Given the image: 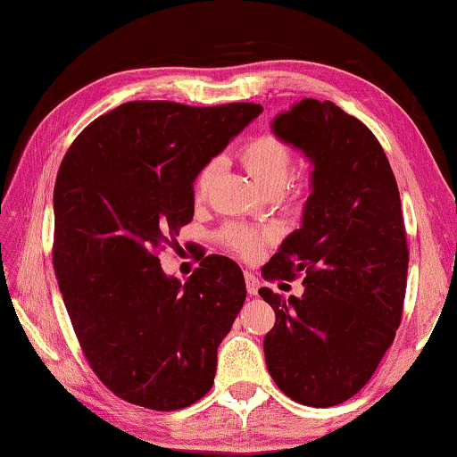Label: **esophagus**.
Masks as SVG:
<instances>
[{"label": "esophagus", "instance_id": "obj_1", "mask_svg": "<svg viewBox=\"0 0 457 457\" xmlns=\"http://www.w3.org/2000/svg\"><path fill=\"white\" fill-rule=\"evenodd\" d=\"M244 278H245V288H247V294H250V296H256L258 294V288H260V280L256 278V274L253 272H244Z\"/></svg>", "mask_w": 457, "mask_h": 457}]
</instances>
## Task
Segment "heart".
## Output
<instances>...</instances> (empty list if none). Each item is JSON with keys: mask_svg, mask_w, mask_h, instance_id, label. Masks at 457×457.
Masks as SVG:
<instances>
[{"mask_svg": "<svg viewBox=\"0 0 457 457\" xmlns=\"http://www.w3.org/2000/svg\"><path fill=\"white\" fill-rule=\"evenodd\" d=\"M239 157H242V163L247 169V173L253 177V181L260 185L262 191L282 193L286 185H288L292 173V153L286 146V143H282L274 135H262L253 138V141L244 146ZM220 159H213L201 167V171L195 177V183H193V193H195L197 199H204L207 195V189H210L215 175L220 173ZM272 237V229H247L239 226L226 229V239L229 247L244 258H256L264 244Z\"/></svg>", "mask_w": 457, "mask_h": 457, "instance_id": "1", "label": "heart"}]
</instances>
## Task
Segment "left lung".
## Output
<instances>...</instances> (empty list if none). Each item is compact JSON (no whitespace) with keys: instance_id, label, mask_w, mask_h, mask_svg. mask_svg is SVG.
Segmentation results:
<instances>
[{"instance_id":"obj_1","label":"left lung","mask_w":457,"mask_h":457,"mask_svg":"<svg viewBox=\"0 0 457 457\" xmlns=\"http://www.w3.org/2000/svg\"><path fill=\"white\" fill-rule=\"evenodd\" d=\"M272 133L311 161L303 226L262 268L266 280L304 272L303 296H260L276 324L264 337L274 383L303 405L351 399L373 377L399 328L407 239L395 175L375 135L330 100L303 98Z\"/></svg>"}]
</instances>
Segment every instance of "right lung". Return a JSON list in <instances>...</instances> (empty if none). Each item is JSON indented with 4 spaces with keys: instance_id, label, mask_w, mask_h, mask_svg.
<instances>
[{
    "instance_id": "add662e5",
    "label": "right lung",
    "mask_w": 457,
    "mask_h": 457,
    "mask_svg": "<svg viewBox=\"0 0 457 457\" xmlns=\"http://www.w3.org/2000/svg\"><path fill=\"white\" fill-rule=\"evenodd\" d=\"M262 106L133 100L76 137L54 187V270L92 370L154 411L212 389L218 346L245 300L242 268L207 256L187 282L157 258L193 220V181Z\"/></svg>"
}]
</instances>
